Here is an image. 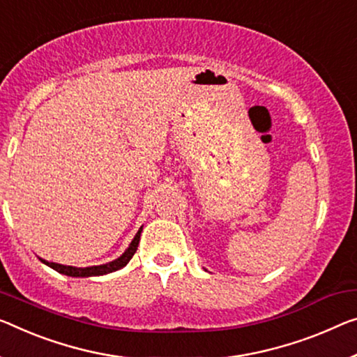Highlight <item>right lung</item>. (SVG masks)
<instances>
[{
  "label": "right lung",
  "mask_w": 357,
  "mask_h": 357,
  "mask_svg": "<svg viewBox=\"0 0 357 357\" xmlns=\"http://www.w3.org/2000/svg\"><path fill=\"white\" fill-rule=\"evenodd\" d=\"M144 227H140L139 231L134 236V239L130 241L129 248L124 250V254L121 257H118L116 260L103 263V265H97V266H86V268H76V266H68V265H60V263H54V261H47L45 259H40L45 265L51 266L52 270L59 271L60 274H65V276H71V278H91V276H103V274L113 273L121 270L123 266H126L129 263V260L132 259V255L135 254L137 248H139V241H140V233Z\"/></svg>",
  "instance_id": "obj_1"
}]
</instances>
